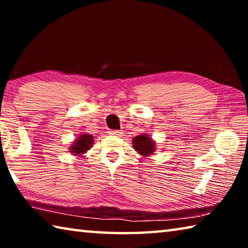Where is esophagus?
Listing matches in <instances>:
<instances>
[{
	"label": "esophagus",
	"mask_w": 248,
	"mask_h": 248,
	"mask_svg": "<svg viewBox=\"0 0 248 248\" xmlns=\"http://www.w3.org/2000/svg\"><path fill=\"white\" fill-rule=\"evenodd\" d=\"M120 131H117V130H111V131H109V134H112V136H117V137H120L121 136Z\"/></svg>",
	"instance_id": "obj_1"
}]
</instances>
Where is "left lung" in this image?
<instances>
[{"label": "left lung", "mask_w": 248, "mask_h": 248, "mask_svg": "<svg viewBox=\"0 0 248 248\" xmlns=\"http://www.w3.org/2000/svg\"><path fill=\"white\" fill-rule=\"evenodd\" d=\"M132 146L142 157H148L153 155L156 150V141H154L149 133H141L133 138Z\"/></svg>", "instance_id": "obj_1"}]
</instances>
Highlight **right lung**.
Returning <instances> with one entry per match:
<instances>
[{"label": "right lung", "mask_w": 248, "mask_h": 248, "mask_svg": "<svg viewBox=\"0 0 248 248\" xmlns=\"http://www.w3.org/2000/svg\"><path fill=\"white\" fill-rule=\"evenodd\" d=\"M94 143V137L89 133H82L75 138L72 144L69 146V152L74 156H83L91 150Z\"/></svg>", "instance_id": "right-lung-1"}]
</instances>
